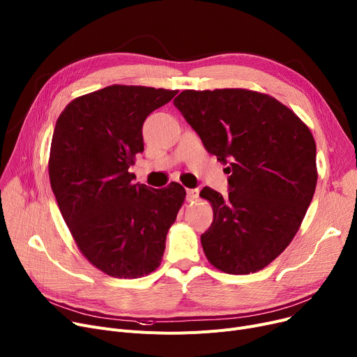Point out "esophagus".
Listing matches in <instances>:
<instances>
[{
  "label": "esophagus",
  "instance_id": "34e87169",
  "mask_svg": "<svg viewBox=\"0 0 357 357\" xmlns=\"http://www.w3.org/2000/svg\"><path fill=\"white\" fill-rule=\"evenodd\" d=\"M199 197V190L194 188V190H186V201H195Z\"/></svg>",
  "mask_w": 357,
  "mask_h": 357
}]
</instances>
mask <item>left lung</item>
I'll list each match as a JSON object with an SVG mask.
<instances>
[{"label": "left lung", "instance_id": "obj_1", "mask_svg": "<svg viewBox=\"0 0 357 357\" xmlns=\"http://www.w3.org/2000/svg\"><path fill=\"white\" fill-rule=\"evenodd\" d=\"M174 104L230 174L229 198L208 186L199 192L214 213L201 236L205 256L231 275L266 268L288 248L314 197L310 128L268 93L241 88L185 89Z\"/></svg>", "mask_w": 357, "mask_h": 357}]
</instances>
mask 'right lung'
I'll list each match as a JSON object with an SVG mask.
<instances>
[{"label":"right lung","mask_w":357,"mask_h":357,"mask_svg":"<svg viewBox=\"0 0 357 357\" xmlns=\"http://www.w3.org/2000/svg\"><path fill=\"white\" fill-rule=\"evenodd\" d=\"M178 91L111 85L75 98L56 121L49 178L81 253L112 278L135 279L159 268L166 234L185 199L171 182L162 190L133 183L144 150L146 117Z\"/></svg>","instance_id":"right-lung-1"}]
</instances>
